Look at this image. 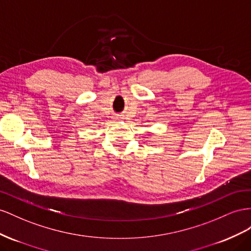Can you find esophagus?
<instances>
[{
	"instance_id": "esophagus-1",
	"label": "esophagus",
	"mask_w": 251,
	"mask_h": 251,
	"mask_svg": "<svg viewBox=\"0 0 251 251\" xmlns=\"http://www.w3.org/2000/svg\"><path fill=\"white\" fill-rule=\"evenodd\" d=\"M117 118H118V119H121V118H122V117H121V116H118V117H117Z\"/></svg>"
}]
</instances>
